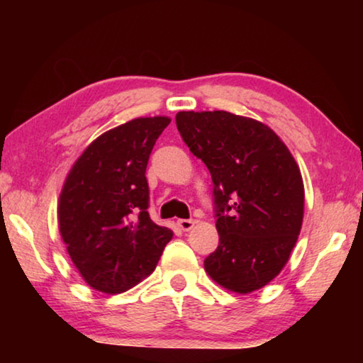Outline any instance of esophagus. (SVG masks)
<instances>
[{
	"label": "esophagus",
	"instance_id": "34e87169",
	"mask_svg": "<svg viewBox=\"0 0 363 363\" xmlns=\"http://www.w3.org/2000/svg\"><path fill=\"white\" fill-rule=\"evenodd\" d=\"M177 225L180 226L183 231H190L191 228L195 226V221H193V220H178Z\"/></svg>",
	"mask_w": 363,
	"mask_h": 363
}]
</instances>
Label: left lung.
<instances>
[{"label":"left lung","mask_w":363,"mask_h":363,"mask_svg":"<svg viewBox=\"0 0 363 363\" xmlns=\"http://www.w3.org/2000/svg\"><path fill=\"white\" fill-rule=\"evenodd\" d=\"M177 128L213 180L220 245L205 259L233 292L261 289L289 259L304 216L299 167L264 123L225 111L178 112Z\"/></svg>","instance_id":"8db88e82"}]
</instances>
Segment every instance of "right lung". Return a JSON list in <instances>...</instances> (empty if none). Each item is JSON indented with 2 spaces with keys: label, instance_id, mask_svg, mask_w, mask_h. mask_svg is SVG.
<instances>
[{
  "label": "right lung",
  "instance_id": "add662e5",
  "mask_svg": "<svg viewBox=\"0 0 363 363\" xmlns=\"http://www.w3.org/2000/svg\"><path fill=\"white\" fill-rule=\"evenodd\" d=\"M168 117H142L102 133L69 172L59 231L94 289L118 294L152 274L173 233L150 220L147 163Z\"/></svg>",
  "mask_w": 363,
  "mask_h": 363
}]
</instances>
